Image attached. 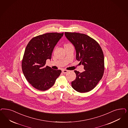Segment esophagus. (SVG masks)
<instances>
[{
  "label": "esophagus",
  "mask_w": 128,
  "mask_h": 128,
  "mask_svg": "<svg viewBox=\"0 0 128 128\" xmlns=\"http://www.w3.org/2000/svg\"><path fill=\"white\" fill-rule=\"evenodd\" d=\"M68 70H62V72L63 73H64V74H66L67 72H68Z\"/></svg>",
  "instance_id": "obj_1"
}]
</instances>
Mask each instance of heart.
I'll use <instances>...</instances> for the list:
<instances>
[{"mask_svg":"<svg viewBox=\"0 0 128 128\" xmlns=\"http://www.w3.org/2000/svg\"><path fill=\"white\" fill-rule=\"evenodd\" d=\"M66 45H68V44H66Z\"/></svg>","mask_w":128,"mask_h":128,"instance_id":"b5f03b06","label":"heart"}]
</instances>
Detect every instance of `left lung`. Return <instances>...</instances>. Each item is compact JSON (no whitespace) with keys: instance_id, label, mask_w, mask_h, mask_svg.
Instances as JSON below:
<instances>
[{"instance_id":"left-lung-1","label":"left lung","mask_w":128,"mask_h":128,"mask_svg":"<svg viewBox=\"0 0 128 128\" xmlns=\"http://www.w3.org/2000/svg\"><path fill=\"white\" fill-rule=\"evenodd\" d=\"M65 35L75 47L76 59L84 66L82 73L75 70L76 78L71 82L77 92L86 93L94 88L104 72V56L99 44L88 35L65 32Z\"/></svg>"}]
</instances>
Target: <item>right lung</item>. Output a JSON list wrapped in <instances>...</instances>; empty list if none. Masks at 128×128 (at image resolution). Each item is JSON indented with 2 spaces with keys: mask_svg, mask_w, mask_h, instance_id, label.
Wrapping results in <instances>:
<instances>
[{
  "mask_svg": "<svg viewBox=\"0 0 128 128\" xmlns=\"http://www.w3.org/2000/svg\"><path fill=\"white\" fill-rule=\"evenodd\" d=\"M63 34L39 35L27 45L22 62V72L28 82L38 90L45 91L52 87L62 72L44 66L46 60L51 59L53 49Z\"/></svg>",
  "mask_w": 128,
  "mask_h": 128,
  "instance_id": "right-lung-1",
  "label": "right lung"
}]
</instances>
